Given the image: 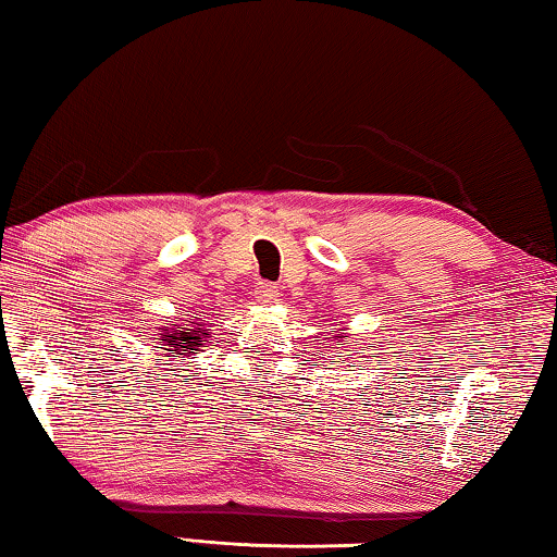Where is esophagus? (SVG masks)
Listing matches in <instances>:
<instances>
[{"mask_svg": "<svg viewBox=\"0 0 557 557\" xmlns=\"http://www.w3.org/2000/svg\"><path fill=\"white\" fill-rule=\"evenodd\" d=\"M255 297L260 302H275L280 297V289H277V285H272V282H257Z\"/></svg>", "mask_w": 557, "mask_h": 557, "instance_id": "esophagus-1", "label": "esophagus"}]
</instances>
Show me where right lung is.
I'll list each match as a JSON object with an SVG mask.
<instances>
[{
    "instance_id": "right-lung-1",
    "label": "right lung",
    "mask_w": 557,
    "mask_h": 557,
    "mask_svg": "<svg viewBox=\"0 0 557 557\" xmlns=\"http://www.w3.org/2000/svg\"><path fill=\"white\" fill-rule=\"evenodd\" d=\"M207 332L202 330V325H195L193 330L187 327H172L168 332H162V343L168 345V358H180V355H187L189 350H197V347L205 345Z\"/></svg>"
}]
</instances>
